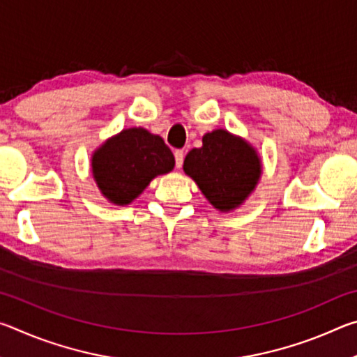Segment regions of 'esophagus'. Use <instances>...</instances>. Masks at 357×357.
Wrapping results in <instances>:
<instances>
[{
    "label": "esophagus",
    "instance_id": "34e87169",
    "mask_svg": "<svg viewBox=\"0 0 357 357\" xmlns=\"http://www.w3.org/2000/svg\"><path fill=\"white\" fill-rule=\"evenodd\" d=\"M174 160H176V168L183 167V162H184V151H174Z\"/></svg>",
    "mask_w": 357,
    "mask_h": 357
}]
</instances>
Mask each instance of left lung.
Listing matches in <instances>:
<instances>
[{
    "mask_svg": "<svg viewBox=\"0 0 357 357\" xmlns=\"http://www.w3.org/2000/svg\"><path fill=\"white\" fill-rule=\"evenodd\" d=\"M183 168L220 213L238 209L257 189L263 173L257 149L227 129L204 134L203 146L185 155Z\"/></svg>",
    "mask_w": 357,
    "mask_h": 357,
    "instance_id": "obj_1",
    "label": "left lung"
}]
</instances>
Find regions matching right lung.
<instances>
[{"label": "right lung", "mask_w": 357, "mask_h": 357, "mask_svg": "<svg viewBox=\"0 0 357 357\" xmlns=\"http://www.w3.org/2000/svg\"><path fill=\"white\" fill-rule=\"evenodd\" d=\"M174 168V155L162 137L143 128L123 129L91 155V173L108 202L128 206L151 181Z\"/></svg>", "instance_id": "1"}]
</instances>
